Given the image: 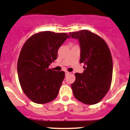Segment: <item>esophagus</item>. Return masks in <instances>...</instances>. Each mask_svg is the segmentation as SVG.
I'll return each mask as SVG.
<instances>
[{
	"mask_svg": "<svg viewBox=\"0 0 130 130\" xmlns=\"http://www.w3.org/2000/svg\"><path fill=\"white\" fill-rule=\"evenodd\" d=\"M65 74H66V76H67V75H69V74H70V73H69V72L66 71V72H65Z\"/></svg>",
	"mask_w": 130,
	"mask_h": 130,
	"instance_id": "obj_1",
	"label": "esophagus"
}]
</instances>
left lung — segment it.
<instances>
[{"label": "left lung", "instance_id": "1", "mask_svg": "<svg viewBox=\"0 0 130 130\" xmlns=\"http://www.w3.org/2000/svg\"><path fill=\"white\" fill-rule=\"evenodd\" d=\"M80 46V63L84 72L75 73L71 85L74 97L86 105L100 102L110 88L113 74V61L108 45L100 36L88 30L70 32Z\"/></svg>", "mask_w": 130, "mask_h": 130}]
</instances>
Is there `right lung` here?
<instances>
[{
	"mask_svg": "<svg viewBox=\"0 0 130 130\" xmlns=\"http://www.w3.org/2000/svg\"><path fill=\"white\" fill-rule=\"evenodd\" d=\"M68 38L66 33L41 32L29 37L22 47L17 73L24 93L33 102L44 104L57 97L65 73L49 66L57 59L59 48Z\"/></svg>",
	"mask_w": 130,
	"mask_h": 130,
	"instance_id": "obj_1",
	"label": "right lung"
}]
</instances>
